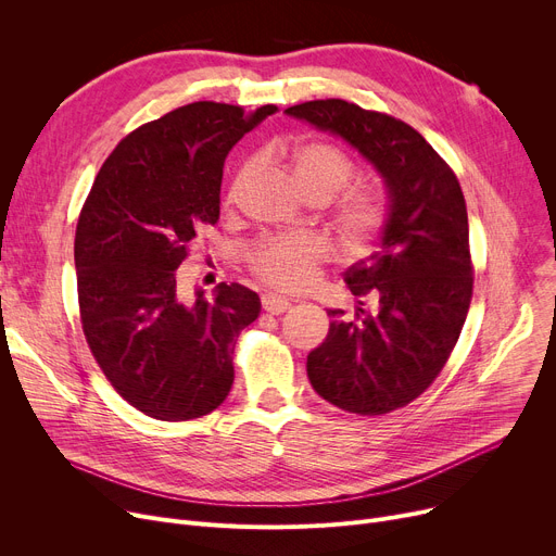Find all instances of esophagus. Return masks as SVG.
<instances>
[{
  "mask_svg": "<svg viewBox=\"0 0 556 556\" xmlns=\"http://www.w3.org/2000/svg\"><path fill=\"white\" fill-rule=\"evenodd\" d=\"M261 308L270 313V315H281L290 308V302L286 298H277V295H263L261 298Z\"/></svg>",
  "mask_w": 556,
  "mask_h": 556,
  "instance_id": "1",
  "label": "esophagus"
}]
</instances>
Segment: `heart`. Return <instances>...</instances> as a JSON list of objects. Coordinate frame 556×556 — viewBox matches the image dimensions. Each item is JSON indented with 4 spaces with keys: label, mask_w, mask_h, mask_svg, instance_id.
Instances as JSON below:
<instances>
[{
    "label": "heart",
    "mask_w": 556,
    "mask_h": 556,
    "mask_svg": "<svg viewBox=\"0 0 556 556\" xmlns=\"http://www.w3.org/2000/svg\"><path fill=\"white\" fill-rule=\"evenodd\" d=\"M279 157L288 173L313 202H329L346 182L354 178V164L342 151L327 141H302L293 149H281ZM256 173V162H245L231 175L225 191V202L233 204ZM386 207L378 193L369 189L346 191L333 212L338 239L349 252H363L383 227ZM327 261V250L313 237H268L248 250L250 273L270 288L295 290L308 288Z\"/></svg>",
    "instance_id": "heart-1"
}]
</instances>
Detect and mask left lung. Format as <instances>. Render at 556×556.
I'll use <instances>...</instances> for the list:
<instances>
[{"label":"left lung","instance_id":"obj_1","mask_svg":"<svg viewBox=\"0 0 556 556\" xmlns=\"http://www.w3.org/2000/svg\"><path fill=\"white\" fill-rule=\"evenodd\" d=\"M340 135L383 178L390 212L376 250L344 273L354 315L327 308L308 354L313 390L340 410L388 415L421 396L462 333L473 298L469 216L457 175L401 119L342 99L286 110Z\"/></svg>","mask_w":556,"mask_h":556}]
</instances>
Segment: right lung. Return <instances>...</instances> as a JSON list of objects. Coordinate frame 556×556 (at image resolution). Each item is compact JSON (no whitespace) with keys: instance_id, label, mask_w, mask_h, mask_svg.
<instances>
[{"instance_id":"add662e5","label":"right lung","mask_w":556,"mask_h":556,"mask_svg":"<svg viewBox=\"0 0 556 556\" xmlns=\"http://www.w3.org/2000/svg\"><path fill=\"white\" fill-rule=\"evenodd\" d=\"M277 105L195 101L128 132L103 162L76 225L78 311L110 386L139 413L189 421L214 413L233 383V344L258 295L218 283L182 293L178 268L220 216L231 146Z\"/></svg>"}]
</instances>
